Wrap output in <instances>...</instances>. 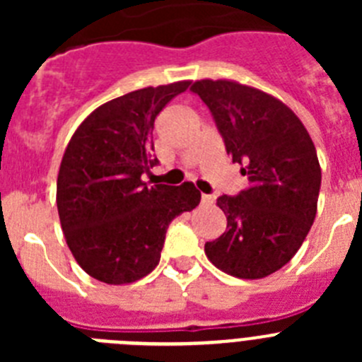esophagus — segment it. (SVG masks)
Masks as SVG:
<instances>
[{"label": "esophagus", "mask_w": 362, "mask_h": 362, "mask_svg": "<svg viewBox=\"0 0 362 362\" xmlns=\"http://www.w3.org/2000/svg\"><path fill=\"white\" fill-rule=\"evenodd\" d=\"M201 204H203V206H212L214 197L209 196V194H203V196H201Z\"/></svg>", "instance_id": "esophagus-1"}]
</instances>
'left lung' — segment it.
Listing matches in <instances>:
<instances>
[{"instance_id": "left-lung-1", "label": "left lung", "mask_w": 362, "mask_h": 362, "mask_svg": "<svg viewBox=\"0 0 362 362\" xmlns=\"http://www.w3.org/2000/svg\"><path fill=\"white\" fill-rule=\"evenodd\" d=\"M210 108L226 152L250 187L217 199L226 232L204 245L219 270L239 279L267 277L296 255L317 212L321 166L305 124L267 92L228 79L190 86Z\"/></svg>"}]
</instances>
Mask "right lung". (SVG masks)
<instances>
[{"label": "right lung", "mask_w": 362, "mask_h": 362, "mask_svg": "<svg viewBox=\"0 0 362 362\" xmlns=\"http://www.w3.org/2000/svg\"><path fill=\"white\" fill-rule=\"evenodd\" d=\"M190 81L146 86L95 108L74 132L57 175V212L79 267L107 284L148 276L170 221L199 204L192 183L150 185L153 121Z\"/></svg>", "instance_id": "1"}]
</instances>
